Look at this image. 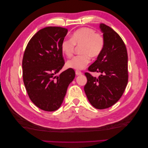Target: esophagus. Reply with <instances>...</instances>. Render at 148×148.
Here are the masks:
<instances>
[{"mask_svg":"<svg viewBox=\"0 0 148 148\" xmlns=\"http://www.w3.org/2000/svg\"><path fill=\"white\" fill-rule=\"evenodd\" d=\"M76 74L77 75V76H79V75L82 74V72L79 71H76Z\"/></svg>","mask_w":148,"mask_h":148,"instance_id":"esophagus-1","label":"esophagus"}]
</instances>
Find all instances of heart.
<instances>
[{"label": "heart", "instance_id": "b5f03b06", "mask_svg": "<svg viewBox=\"0 0 148 148\" xmlns=\"http://www.w3.org/2000/svg\"><path fill=\"white\" fill-rule=\"evenodd\" d=\"M74 45H82L81 53L83 55L74 56L66 63L68 68L81 70L90 62V57L95 58L103 51L105 40L101 34L88 27L76 30L71 35V39H65L61 44V51L66 57L70 58L74 51Z\"/></svg>", "mask_w": 148, "mask_h": 148}]
</instances>
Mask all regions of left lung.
Returning a JSON list of instances; mask_svg holds the SVG:
<instances>
[{"mask_svg": "<svg viewBox=\"0 0 148 148\" xmlns=\"http://www.w3.org/2000/svg\"><path fill=\"white\" fill-rule=\"evenodd\" d=\"M105 45L102 53L88 67L100 74L99 77L86 72L84 87L88 99L94 108H108L121 98L128 83V54L122 39L111 27L100 24Z\"/></svg>", "mask_w": 148, "mask_h": 148, "instance_id": "left-lung-1", "label": "left lung"}]
</instances>
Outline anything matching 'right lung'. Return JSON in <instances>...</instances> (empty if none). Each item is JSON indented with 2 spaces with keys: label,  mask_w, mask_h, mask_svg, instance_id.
Wrapping results in <instances>:
<instances>
[{
  "label": "right lung",
  "mask_w": 148,
  "mask_h": 148,
  "mask_svg": "<svg viewBox=\"0 0 148 148\" xmlns=\"http://www.w3.org/2000/svg\"><path fill=\"white\" fill-rule=\"evenodd\" d=\"M67 32L62 27L44 28L31 38L24 53L25 86L32 102L44 111H55L61 106L69 84L75 77L72 69L56 76L65 64L61 44Z\"/></svg>",
  "instance_id": "obj_1"
}]
</instances>
